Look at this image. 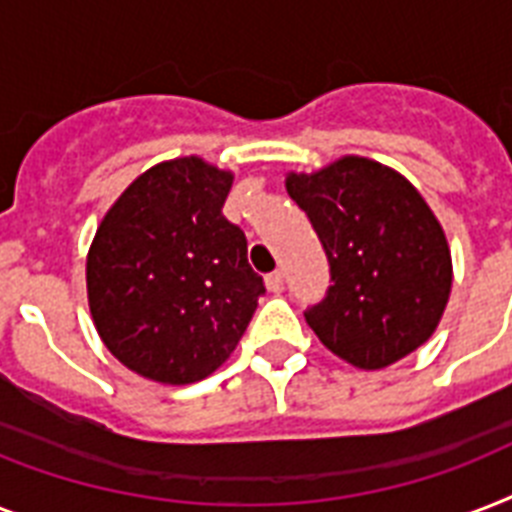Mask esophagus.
<instances>
[{"label": "esophagus", "instance_id": "obj_1", "mask_svg": "<svg viewBox=\"0 0 512 512\" xmlns=\"http://www.w3.org/2000/svg\"><path fill=\"white\" fill-rule=\"evenodd\" d=\"M265 287L271 289V292H281L284 289V273L281 271H273L265 276Z\"/></svg>", "mask_w": 512, "mask_h": 512}]
</instances>
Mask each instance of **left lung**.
<instances>
[{"label": "left lung", "mask_w": 512, "mask_h": 512, "mask_svg": "<svg viewBox=\"0 0 512 512\" xmlns=\"http://www.w3.org/2000/svg\"><path fill=\"white\" fill-rule=\"evenodd\" d=\"M287 193L329 260L327 295L305 311L319 340L358 369L420 348L449 300L452 255L417 188L372 159L345 156L316 175H289Z\"/></svg>", "instance_id": "8db88e82"}]
</instances>
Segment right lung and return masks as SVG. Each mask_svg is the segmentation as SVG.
Listing matches in <instances>:
<instances>
[{
  "label": "right lung",
  "mask_w": 512,
  "mask_h": 512,
  "mask_svg": "<svg viewBox=\"0 0 512 512\" xmlns=\"http://www.w3.org/2000/svg\"><path fill=\"white\" fill-rule=\"evenodd\" d=\"M233 175L196 156L156 164L103 217L87 255L100 340L140 377L204 380L239 345L263 276L223 215Z\"/></svg>",
  "instance_id": "right-lung-1"
}]
</instances>
